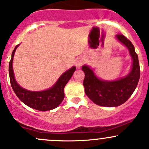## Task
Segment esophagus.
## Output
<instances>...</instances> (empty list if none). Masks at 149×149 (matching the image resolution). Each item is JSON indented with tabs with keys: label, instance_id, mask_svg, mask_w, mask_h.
Segmentation results:
<instances>
[{
	"label": "esophagus",
	"instance_id": "1",
	"mask_svg": "<svg viewBox=\"0 0 149 149\" xmlns=\"http://www.w3.org/2000/svg\"><path fill=\"white\" fill-rule=\"evenodd\" d=\"M85 62V59L83 58H78L77 61H76V66L77 68H80L82 65Z\"/></svg>",
	"mask_w": 149,
	"mask_h": 149
}]
</instances>
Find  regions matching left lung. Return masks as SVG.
<instances>
[{"label": "left lung", "instance_id": "8db88e82", "mask_svg": "<svg viewBox=\"0 0 149 149\" xmlns=\"http://www.w3.org/2000/svg\"><path fill=\"white\" fill-rule=\"evenodd\" d=\"M116 38L128 48L133 60L132 71L128 76L113 81H102L95 75L90 67L82 66L85 73V93L94 103L103 107H117L125 103L135 91L140 78L138 55L134 45L123 35L119 34Z\"/></svg>", "mask_w": 149, "mask_h": 149}]
</instances>
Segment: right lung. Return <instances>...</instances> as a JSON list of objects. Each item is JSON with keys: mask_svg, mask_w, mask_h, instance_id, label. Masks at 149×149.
<instances>
[{"mask_svg": "<svg viewBox=\"0 0 149 149\" xmlns=\"http://www.w3.org/2000/svg\"><path fill=\"white\" fill-rule=\"evenodd\" d=\"M19 45L15 47L12 57L9 63V76L13 90L17 97L29 107L40 111H48L58 107L64 98L65 86L76 71V67L73 66L60 76L54 86L48 90L43 91H30L19 86L15 79L13 61L16 49Z\"/></svg>", "mask_w": 149, "mask_h": 149, "instance_id": "1", "label": "right lung"}]
</instances>
